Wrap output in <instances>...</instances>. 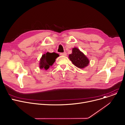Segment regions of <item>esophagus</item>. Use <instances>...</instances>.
<instances>
[{
    "instance_id": "34e87169",
    "label": "esophagus",
    "mask_w": 125,
    "mask_h": 125,
    "mask_svg": "<svg viewBox=\"0 0 125 125\" xmlns=\"http://www.w3.org/2000/svg\"><path fill=\"white\" fill-rule=\"evenodd\" d=\"M60 54V55H61V56H66V55H67V53H66V52L61 53Z\"/></svg>"
}]
</instances>
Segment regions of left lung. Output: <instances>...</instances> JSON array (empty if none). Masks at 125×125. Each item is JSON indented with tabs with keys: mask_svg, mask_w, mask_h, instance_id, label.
<instances>
[{
	"mask_svg": "<svg viewBox=\"0 0 125 125\" xmlns=\"http://www.w3.org/2000/svg\"><path fill=\"white\" fill-rule=\"evenodd\" d=\"M69 58L72 63L79 68L87 67L89 63L87 57L77 48L72 49V52L69 55Z\"/></svg>",
	"mask_w": 125,
	"mask_h": 125,
	"instance_id": "obj_1",
	"label": "left lung"
}]
</instances>
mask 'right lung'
Instances as JSON below:
<instances>
[{
	"instance_id": "add662e5",
	"label": "right lung",
	"mask_w": 125,
	"mask_h": 125,
	"mask_svg": "<svg viewBox=\"0 0 125 125\" xmlns=\"http://www.w3.org/2000/svg\"><path fill=\"white\" fill-rule=\"evenodd\" d=\"M59 56V54L54 52L52 53L47 52L43 54L40 61V69H44L46 70H48L50 66H52L56 59Z\"/></svg>"
}]
</instances>
